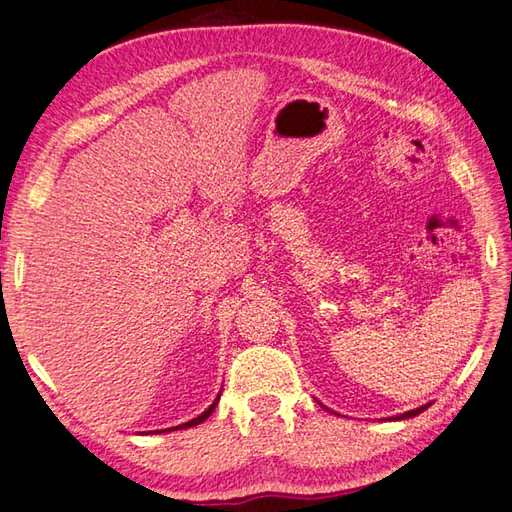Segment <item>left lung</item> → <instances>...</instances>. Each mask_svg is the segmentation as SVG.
I'll return each mask as SVG.
<instances>
[{"label":"left lung","instance_id":"1","mask_svg":"<svg viewBox=\"0 0 512 512\" xmlns=\"http://www.w3.org/2000/svg\"><path fill=\"white\" fill-rule=\"evenodd\" d=\"M430 404H424V406H419V408H415V410H408V413H402V415H395V417H390V419H408V417H415V415H419V413H424V410L428 408Z\"/></svg>","mask_w":512,"mask_h":512}]
</instances>
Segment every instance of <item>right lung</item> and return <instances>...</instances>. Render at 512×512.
I'll use <instances>...</instances> for the list:
<instances>
[{
  "label": "right lung",
  "mask_w": 512,
  "mask_h": 512,
  "mask_svg": "<svg viewBox=\"0 0 512 512\" xmlns=\"http://www.w3.org/2000/svg\"><path fill=\"white\" fill-rule=\"evenodd\" d=\"M217 402H219V395H217V399L213 404H210L202 415L199 417H195V419H190V422H186V424H179V426H173V428H164V430H157V433H170V430H184V428H193V426H197V424H202V422H206V419L210 417V413H213L215 410V406H217Z\"/></svg>",
  "instance_id": "right-lung-1"
}]
</instances>
